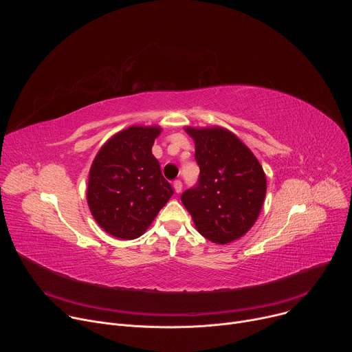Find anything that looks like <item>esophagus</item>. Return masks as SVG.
Wrapping results in <instances>:
<instances>
[{
  "label": "esophagus",
  "mask_w": 352,
  "mask_h": 352,
  "mask_svg": "<svg viewBox=\"0 0 352 352\" xmlns=\"http://www.w3.org/2000/svg\"><path fill=\"white\" fill-rule=\"evenodd\" d=\"M173 186H174V189H175V192H177V193H181V190H182V182H181L179 179L174 181Z\"/></svg>",
  "instance_id": "1"
}]
</instances>
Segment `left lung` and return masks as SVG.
<instances>
[{
  "mask_svg": "<svg viewBox=\"0 0 352 352\" xmlns=\"http://www.w3.org/2000/svg\"><path fill=\"white\" fill-rule=\"evenodd\" d=\"M200 168L197 185L181 195L199 234L226 245L255 224L266 196V175L254 153L221 126L192 128Z\"/></svg>",
  "mask_w": 352,
  "mask_h": 352,
  "instance_id": "left-lung-1",
  "label": "left lung"
}]
</instances>
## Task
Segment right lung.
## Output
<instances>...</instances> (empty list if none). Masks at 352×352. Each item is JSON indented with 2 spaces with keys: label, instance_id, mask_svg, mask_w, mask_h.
<instances>
[{
  "label": "right lung",
  "instance_id": "right-lung-1",
  "mask_svg": "<svg viewBox=\"0 0 352 352\" xmlns=\"http://www.w3.org/2000/svg\"><path fill=\"white\" fill-rule=\"evenodd\" d=\"M160 132L156 125H132L110 138L91 163L87 205L96 223L116 238L140 236L174 193L152 155Z\"/></svg>",
  "mask_w": 352,
  "mask_h": 352
}]
</instances>
